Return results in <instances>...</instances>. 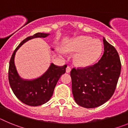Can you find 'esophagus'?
<instances>
[{
    "mask_svg": "<svg viewBox=\"0 0 128 128\" xmlns=\"http://www.w3.org/2000/svg\"><path fill=\"white\" fill-rule=\"evenodd\" d=\"M70 71H71L70 67L68 66L66 68V73H70Z\"/></svg>",
    "mask_w": 128,
    "mask_h": 128,
    "instance_id": "esophagus-1",
    "label": "esophagus"
}]
</instances>
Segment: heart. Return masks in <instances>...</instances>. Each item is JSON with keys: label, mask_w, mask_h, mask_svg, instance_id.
<instances>
[{"label": "heart", "mask_w": 128, "mask_h": 128, "mask_svg": "<svg viewBox=\"0 0 128 128\" xmlns=\"http://www.w3.org/2000/svg\"><path fill=\"white\" fill-rule=\"evenodd\" d=\"M63 50L68 53L76 52L74 56L76 65L88 66L93 65L100 58L102 51V44L98 39L80 36L65 44Z\"/></svg>", "instance_id": "1"}]
</instances>
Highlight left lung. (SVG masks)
Segmentation results:
<instances>
[{
	"instance_id": "1",
	"label": "left lung",
	"mask_w": 128,
	"mask_h": 128,
	"mask_svg": "<svg viewBox=\"0 0 128 128\" xmlns=\"http://www.w3.org/2000/svg\"><path fill=\"white\" fill-rule=\"evenodd\" d=\"M104 53L91 66L71 70L72 90L76 102L86 108L103 104L113 96L121 70L115 47L103 38Z\"/></svg>"
}]
</instances>
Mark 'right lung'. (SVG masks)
<instances>
[{"label": "right lung", "instance_id": "obj_1", "mask_svg": "<svg viewBox=\"0 0 128 128\" xmlns=\"http://www.w3.org/2000/svg\"><path fill=\"white\" fill-rule=\"evenodd\" d=\"M49 33L37 32L32 36L24 40L14 50L11 56L9 66L8 78L13 93L23 103L31 106H38L50 100L54 88L62 74H65L66 65L58 66L50 63L46 72L41 76L33 80H25L19 76L14 64V57L19 48L28 41L36 38H46ZM52 50H53L52 48Z\"/></svg>", "mask_w": 128, "mask_h": 128}]
</instances>
